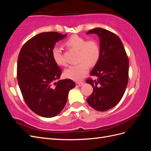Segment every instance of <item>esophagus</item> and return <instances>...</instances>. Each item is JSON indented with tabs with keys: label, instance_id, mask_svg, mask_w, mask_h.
I'll return each instance as SVG.
<instances>
[{
	"label": "esophagus",
	"instance_id": "esophagus-1",
	"mask_svg": "<svg viewBox=\"0 0 151 151\" xmlns=\"http://www.w3.org/2000/svg\"><path fill=\"white\" fill-rule=\"evenodd\" d=\"M84 84V83H83V82H81V83H76V86L77 87H81Z\"/></svg>",
	"mask_w": 151,
	"mask_h": 151
}]
</instances>
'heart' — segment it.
Segmentation results:
<instances>
[{
  "label": "heart",
  "instance_id": "b5f03b06",
  "mask_svg": "<svg viewBox=\"0 0 151 151\" xmlns=\"http://www.w3.org/2000/svg\"><path fill=\"white\" fill-rule=\"evenodd\" d=\"M65 44L68 48L79 51V61L81 62L68 67L64 72V75L67 78L80 81L88 74L89 65H94L98 62L100 55L99 45L94 40L87 41L86 38L77 35L72 36ZM52 54L54 62L58 65H65V60L60 48L54 47Z\"/></svg>",
  "mask_w": 151,
  "mask_h": 151
}]
</instances>
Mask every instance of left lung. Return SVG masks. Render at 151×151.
Here are the masks:
<instances>
[{"instance_id": "1", "label": "left lung", "mask_w": 151, "mask_h": 151, "mask_svg": "<svg viewBox=\"0 0 151 151\" xmlns=\"http://www.w3.org/2000/svg\"><path fill=\"white\" fill-rule=\"evenodd\" d=\"M99 38L100 55L91 75L97 77L86 83L93 88L87 99L90 106L99 111L114 107L122 98L129 81V58L120 38L112 32L96 28L87 32Z\"/></svg>"}]
</instances>
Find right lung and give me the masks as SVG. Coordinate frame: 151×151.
Returning a JSON list of instances; mask_svg holds the SVG:
<instances>
[{
  "label": "right lung",
  "instance_id": "1",
  "mask_svg": "<svg viewBox=\"0 0 151 151\" xmlns=\"http://www.w3.org/2000/svg\"><path fill=\"white\" fill-rule=\"evenodd\" d=\"M67 35L41 33L22 46L18 56L17 79L22 97L31 110L41 116L52 118L60 113L68 92L76 86L71 79L59 80L62 70L52 54L55 43Z\"/></svg>",
  "mask_w": 151,
  "mask_h": 151
}]
</instances>
